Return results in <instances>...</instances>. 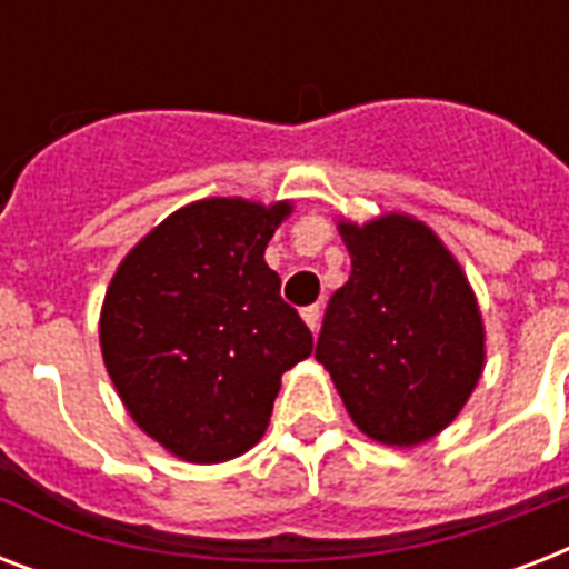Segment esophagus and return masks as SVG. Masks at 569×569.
Here are the masks:
<instances>
[{"instance_id":"1","label":"esophagus","mask_w":569,"mask_h":569,"mask_svg":"<svg viewBox=\"0 0 569 569\" xmlns=\"http://www.w3.org/2000/svg\"><path fill=\"white\" fill-rule=\"evenodd\" d=\"M303 321H307V328L310 330H316L319 328V319H321V307L319 303H310V307H303Z\"/></svg>"}]
</instances>
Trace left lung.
I'll return each mask as SVG.
<instances>
[{
    "mask_svg": "<svg viewBox=\"0 0 569 569\" xmlns=\"http://www.w3.org/2000/svg\"><path fill=\"white\" fill-rule=\"evenodd\" d=\"M351 274L330 295L316 360L375 440L416 446L458 416L485 366V330L467 277L407 214L342 223Z\"/></svg>",
    "mask_w": 569,
    "mask_h": 569,
    "instance_id": "obj_1",
    "label": "left lung"
}]
</instances>
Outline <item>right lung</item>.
<instances>
[{
	"label": "right lung",
	"instance_id": "right-lung-1",
	"mask_svg": "<svg viewBox=\"0 0 569 569\" xmlns=\"http://www.w3.org/2000/svg\"><path fill=\"white\" fill-rule=\"evenodd\" d=\"M289 203L200 200L162 221L111 277L100 319L123 405L168 451L221 463L266 433L280 375L312 333L280 298L266 244Z\"/></svg>",
	"mask_w": 569,
	"mask_h": 569
}]
</instances>
